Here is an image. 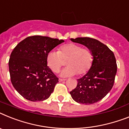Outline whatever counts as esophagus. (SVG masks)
<instances>
[{
	"label": "esophagus",
	"instance_id": "1",
	"mask_svg": "<svg viewBox=\"0 0 129 129\" xmlns=\"http://www.w3.org/2000/svg\"><path fill=\"white\" fill-rule=\"evenodd\" d=\"M66 81V79H61V78H59V82H61V81Z\"/></svg>",
	"mask_w": 129,
	"mask_h": 129
}]
</instances>
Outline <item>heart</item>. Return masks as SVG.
<instances>
[{"label": "heart", "instance_id": "heart-1", "mask_svg": "<svg viewBox=\"0 0 129 129\" xmlns=\"http://www.w3.org/2000/svg\"><path fill=\"white\" fill-rule=\"evenodd\" d=\"M66 59L68 66L61 71V76H72L76 73L81 76L91 68L94 56L89 48L75 43H68L59 46L58 52H49L46 60L48 68L54 73H57L63 64V60Z\"/></svg>", "mask_w": 129, "mask_h": 129}]
</instances>
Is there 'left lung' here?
I'll use <instances>...</instances> for the list:
<instances>
[{"label":"left lung","instance_id":"1","mask_svg":"<svg viewBox=\"0 0 129 129\" xmlns=\"http://www.w3.org/2000/svg\"><path fill=\"white\" fill-rule=\"evenodd\" d=\"M71 40L89 48L94 60L88 73L77 79L76 88L70 92V94L78 103L87 105L98 102L106 96L114 84L117 70L114 54L106 45L95 39L79 37Z\"/></svg>","mask_w":129,"mask_h":129}]
</instances>
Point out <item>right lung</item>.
I'll use <instances>...</instances> for the list:
<instances>
[{"label": "right lung", "instance_id": "add662e5", "mask_svg": "<svg viewBox=\"0 0 129 129\" xmlns=\"http://www.w3.org/2000/svg\"><path fill=\"white\" fill-rule=\"evenodd\" d=\"M63 40L39 35L25 38L14 48L8 62L12 84L30 101H43L54 91L58 78L47 66L46 55Z\"/></svg>", "mask_w": 129, "mask_h": 129}]
</instances>
